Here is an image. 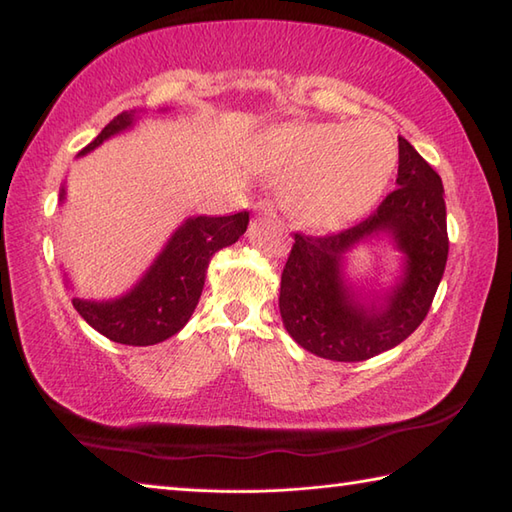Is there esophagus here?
<instances>
[{"label":"esophagus","mask_w":512,"mask_h":512,"mask_svg":"<svg viewBox=\"0 0 512 512\" xmlns=\"http://www.w3.org/2000/svg\"><path fill=\"white\" fill-rule=\"evenodd\" d=\"M257 211L262 215H275V209H273V204H270V202H259Z\"/></svg>","instance_id":"1"}]
</instances>
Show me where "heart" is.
I'll return each mask as SVG.
<instances>
[{"label":"heart","instance_id":"1","mask_svg":"<svg viewBox=\"0 0 512 512\" xmlns=\"http://www.w3.org/2000/svg\"><path fill=\"white\" fill-rule=\"evenodd\" d=\"M264 169L286 182L288 213L303 226L334 228L367 213L396 169L398 149L372 123L281 127L266 136Z\"/></svg>","mask_w":512,"mask_h":512}]
</instances>
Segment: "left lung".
Here are the masks:
<instances>
[{"mask_svg":"<svg viewBox=\"0 0 512 512\" xmlns=\"http://www.w3.org/2000/svg\"><path fill=\"white\" fill-rule=\"evenodd\" d=\"M398 187L378 209L332 235H295L281 273L279 312L303 350L328 361L358 363L402 343L427 317L449 257L442 180L398 136ZM389 236L401 253L394 287L363 296L346 279L349 250Z\"/></svg>","mask_w":512,"mask_h":512,"instance_id":"obj_1","label":"left lung"}]
</instances>
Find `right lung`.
Wrapping results in <instances>:
<instances>
[{"label":"right lung","mask_w":512,"mask_h":512,"mask_svg":"<svg viewBox=\"0 0 512 512\" xmlns=\"http://www.w3.org/2000/svg\"><path fill=\"white\" fill-rule=\"evenodd\" d=\"M140 112L129 110L118 114L88 147L79 151V156L90 154L107 138L132 129ZM59 200L63 204L65 184ZM246 226L248 211L222 217H187L167 239L154 264L125 295L105 301L74 297L72 306L96 332L114 343L143 347L167 341L187 325L198 306L211 257L217 250L235 244L246 233ZM65 284L70 286V277H65Z\"/></svg>","instance_id":"add662e5"}]
</instances>
